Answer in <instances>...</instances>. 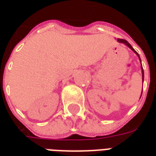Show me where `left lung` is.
Returning a JSON list of instances; mask_svg holds the SVG:
<instances>
[{"label": "left lung", "mask_w": 156, "mask_h": 156, "mask_svg": "<svg viewBox=\"0 0 156 156\" xmlns=\"http://www.w3.org/2000/svg\"><path fill=\"white\" fill-rule=\"evenodd\" d=\"M118 41H119V42H120V43H123L124 44L127 45V46H128L129 48H131V49H132V50H133V52H135V53H136V54H137V55L139 56V58H140V55H139V54H138V53H137V52L135 51L134 49H133V47H132V46L130 45V44H129L128 41L125 40V39H121V38H118ZM140 61H141V60H140ZM141 66H142V65H141ZM142 77H143V81H144V69H143V68H142ZM141 95H142V94H141Z\"/></svg>", "instance_id": "8db88e82"}]
</instances>
